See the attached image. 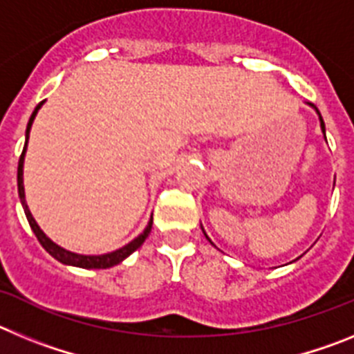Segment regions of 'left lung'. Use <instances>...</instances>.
Returning a JSON list of instances; mask_svg holds the SVG:
<instances>
[{"mask_svg": "<svg viewBox=\"0 0 354 354\" xmlns=\"http://www.w3.org/2000/svg\"><path fill=\"white\" fill-rule=\"evenodd\" d=\"M315 109V111H317V115H319V120H321V129H323V133H324V122H323V117H321V113H319V109L317 108H314ZM202 230H204V228H202ZM205 234V232H204ZM205 237H207V234H205ZM207 239H209V237H207ZM209 241H211V239H209ZM211 243H212V241H211Z\"/></svg>", "mask_w": 354, "mask_h": 354, "instance_id": "left-lung-1", "label": "left lung"}]
</instances>
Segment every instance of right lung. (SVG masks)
<instances>
[{"label": "right lung", "instance_id": "1", "mask_svg": "<svg viewBox=\"0 0 354 354\" xmlns=\"http://www.w3.org/2000/svg\"><path fill=\"white\" fill-rule=\"evenodd\" d=\"M44 104V101L40 102L39 106L35 108V111L31 113L30 117V122H28V127H26V143H24V149H23V154H21V158H19V167H17V192H19V198H21V204H23V209H24V214H26L28 218V223H30L31 230H33V234L37 236V239H39L40 245L44 246V250L51 255V257H55L56 261H60L62 264H67V266H76V268H84V270H106V268H111V266H117L120 264L124 259H127L131 255V253L134 252V250H138L140 246L143 245V241L149 237L150 234V228H152V218H150L149 225L145 227V230H143L142 234H140L138 237H134L133 241H131L129 245L122 246V248L115 250V252L111 253H104V255H81V253H74V252H68V250L62 248V246H58L56 243H53L51 239H49L46 234L40 230V227L37 225L35 218L31 216L30 209H28V204H26V198H24V184H23V167H24V154H26V145H28V138H30V129H31V124H33V120H35L37 117V111L40 109V106Z\"/></svg>", "mask_w": 354, "mask_h": 354}]
</instances>
